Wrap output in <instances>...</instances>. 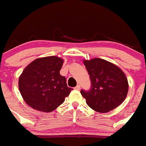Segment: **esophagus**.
I'll use <instances>...</instances> for the list:
<instances>
[{
    "label": "esophagus",
    "instance_id": "obj_1",
    "mask_svg": "<svg viewBox=\"0 0 146 146\" xmlns=\"http://www.w3.org/2000/svg\"><path fill=\"white\" fill-rule=\"evenodd\" d=\"M74 89L77 90H80V84H78V85H77L76 87H74Z\"/></svg>",
    "mask_w": 146,
    "mask_h": 146
}]
</instances>
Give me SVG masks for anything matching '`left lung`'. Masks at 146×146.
Listing matches in <instances>:
<instances>
[{"label":"left lung","mask_w":146,"mask_h":146,"mask_svg":"<svg viewBox=\"0 0 146 146\" xmlns=\"http://www.w3.org/2000/svg\"><path fill=\"white\" fill-rule=\"evenodd\" d=\"M91 87L81 90L87 105L100 113H107L119 106L128 91V80L122 70L111 62L95 58L84 60Z\"/></svg>","instance_id":"1"}]
</instances>
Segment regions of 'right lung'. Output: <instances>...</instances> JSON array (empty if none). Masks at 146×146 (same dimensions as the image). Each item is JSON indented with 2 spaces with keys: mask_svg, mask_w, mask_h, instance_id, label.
Segmentation results:
<instances>
[{
  "mask_svg": "<svg viewBox=\"0 0 146 146\" xmlns=\"http://www.w3.org/2000/svg\"><path fill=\"white\" fill-rule=\"evenodd\" d=\"M63 60L47 56L34 60L23 70L18 86L27 104L39 111L51 112L64 102L72 88L59 71Z\"/></svg>",
  "mask_w": 146,
  "mask_h": 146,
  "instance_id": "add662e5",
  "label": "right lung"
}]
</instances>
